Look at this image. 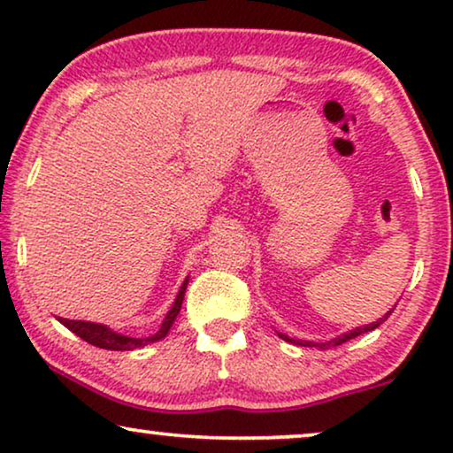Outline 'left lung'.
<instances>
[{
	"label": "left lung",
	"instance_id": "left-lung-1",
	"mask_svg": "<svg viewBox=\"0 0 453 453\" xmlns=\"http://www.w3.org/2000/svg\"><path fill=\"white\" fill-rule=\"evenodd\" d=\"M392 311H394V309H392ZM392 311H388L386 315H383V318H380L377 321H373V324L361 326V327H357V330H350V332L342 334V336H336V338H332V340H326V342H309V340H295V338H290V336H287V334H280V332H278V336H280L282 340H287V342H290V344H299V346H318V349L326 350V349H332V346H340V344L349 342V340L357 338V336H361V334H367V332H371V330H375V327H380V326L383 324V321H386V319L389 318V313H392Z\"/></svg>",
	"mask_w": 453,
	"mask_h": 453
}]
</instances>
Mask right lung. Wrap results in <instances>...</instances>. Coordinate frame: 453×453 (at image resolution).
I'll return each mask as SVG.
<instances>
[{"label": "right lung", "instance_id": "1", "mask_svg": "<svg viewBox=\"0 0 453 453\" xmlns=\"http://www.w3.org/2000/svg\"><path fill=\"white\" fill-rule=\"evenodd\" d=\"M188 282H189V276L183 280L181 288H179V293L175 296V301H173L171 309L165 315L163 324H160V327L152 334V336H126V334H119V332L111 330L109 326L95 324V321L64 319V318H58V319L67 327V330H72L73 334H76V336L86 340V342L92 344V346H98V349H104V350H134V349H142V346H146V344L158 342V340H163L166 334H169L173 324H175L179 311H181L183 296H185V288H188Z\"/></svg>", "mask_w": 453, "mask_h": 453}]
</instances>
